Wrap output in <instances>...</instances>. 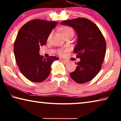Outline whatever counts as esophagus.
Returning <instances> with one entry per match:
<instances>
[{
	"label": "esophagus",
	"instance_id": "esophagus-1",
	"mask_svg": "<svg viewBox=\"0 0 121 121\" xmlns=\"http://www.w3.org/2000/svg\"><path fill=\"white\" fill-rule=\"evenodd\" d=\"M60 61H61V62H65V63H66V62H68V61H67V60H64V59H60Z\"/></svg>",
	"mask_w": 121,
	"mask_h": 121
}]
</instances>
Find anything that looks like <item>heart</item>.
I'll list each match as a JSON object with an SVG mask.
<instances>
[{
	"mask_svg": "<svg viewBox=\"0 0 121 121\" xmlns=\"http://www.w3.org/2000/svg\"><path fill=\"white\" fill-rule=\"evenodd\" d=\"M61 32L63 35H66V34H68L69 33H74V30L73 28L69 26H65L62 27V28H61ZM52 35V33L49 34V35L48 36V38H49ZM58 54L59 55H61V56H62V55H64L65 54V52L62 50V49H60V50L58 51Z\"/></svg>",
	"mask_w": 121,
	"mask_h": 121,
	"instance_id": "1",
	"label": "heart"
}]
</instances>
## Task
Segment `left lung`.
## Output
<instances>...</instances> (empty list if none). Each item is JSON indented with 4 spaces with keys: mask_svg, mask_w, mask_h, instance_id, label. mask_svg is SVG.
Here are the masks:
<instances>
[{
    "mask_svg": "<svg viewBox=\"0 0 121 121\" xmlns=\"http://www.w3.org/2000/svg\"><path fill=\"white\" fill-rule=\"evenodd\" d=\"M61 24L72 27L78 35L73 51L80 61L76 63L75 71L70 74V78L78 83L91 81L102 68L106 51L104 36L96 25L85 18L64 20Z\"/></svg>",
    "mask_w": 121,
    "mask_h": 121,
    "instance_id": "left-lung-1",
    "label": "left lung"
}]
</instances>
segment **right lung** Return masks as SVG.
Instances as JSON below:
<instances>
[{"instance_id": "right-lung-1", "label": "right lung", "mask_w": 121, "mask_h": 121, "mask_svg": "<svg viewBox=\"0 0 121 121\" xmlns=\"http://www.w3.org/2000/svg\"><path fill=\"white\" fill-rule=\"evenodd\" d=\"M55 22L34 19L19 30L14 45L15 59L19 70L32 82H41L48 77L51 65L58 60L56 56L45 58L39 54L40 47L45 45Z\"/></svg>"}]
</instances>
